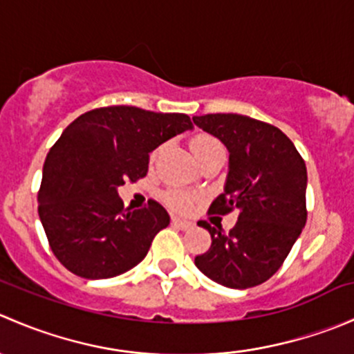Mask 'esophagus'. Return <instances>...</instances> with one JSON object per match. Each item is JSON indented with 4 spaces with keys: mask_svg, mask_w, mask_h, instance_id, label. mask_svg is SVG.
Wrapping results in <instances>:
<instances>
[{
    "mask_svg": "<svg viewBox=\"0 0 354 354\" xmlns=\"http://www.w3.org/2000/svg\"><path fill=\"white\" fill-rule=\"evenodd\" d=\"M171 224H173L174 227H178V230H181V231H188V230H192V227H194V223H190V221L178 219V217H173Z\"/></svg>",
    "mask_w": 354,
    "mask_h": 354,
    "instance_id": "34e87169",
    "label": "esophagus"
}]
</instances>
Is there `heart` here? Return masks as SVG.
<instances>
[{
	"instance_id": "b5f03b06",
	"label": "heart",
	"mask_w": 354,
	"mask_h": 354,
	"mask_svg": "<svg viewBox=\"0 0 354 354\" xmlns=\"http://www.w3.org/2000/svg\"><path fill=\"white\" fill-rule=\"evenodd\" d=\"M192 152H194L195 157H200L202 154H205L207 151H210V149L214 147H221L219 142L216 140V138L209 137V135H203L200 133L197 137L192 138ZM156 151L152 157L157 156ZM164 200H166L167 205L171 207V209L178 210V212H187V210L192 209V205H194V197L188 194H185V192H180V190H171L167 192L166 195H164Z\"/></svg>"
}]
</instances>
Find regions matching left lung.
Returning a JSON list of instances; mask_svg holds the SVG:
<instances>
[{
	"label": "left lung",
	"mask_w": 354,
	"mask_h": 354,
	"mask_svg": "<svg viewBox=\"0 0 354 354\" xmlns=\"http://www.w3.org/2000/svg\"><path fill=\"white\" fill-rule=\"evenodd\" d=\"M194 123L219 138L230 152L224 192L210 212L238 210L230 234L207 223L209 252L195 266L214 283L246 289L279 270L306 223V166L295 144L279 130L243 114L194 116Z\"/></svg>",
	"instance_id": "left-lung-1"
}]
</instances>
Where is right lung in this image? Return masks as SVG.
<instances>
[{
	"instance_id": "right-lung-1",
	"label": "right lung",
	"mask_w": 354,
	"mask_h": 354,
	"mask_svg": "<svg viewBox=\"0 0 354 354\" xmlns=\"http://www.w3.org/2000/svg\"><path fill=\"white\" fill-rule=\"evenodd\" d=\"M187 114L135 106L92 109L70 123L46 157L39 217L56 259L85 279H108L133 269L169 214L149 200L124 209L118 187L144 178L149 154L192 130Z\"/></svg>"
}]
</instances>
